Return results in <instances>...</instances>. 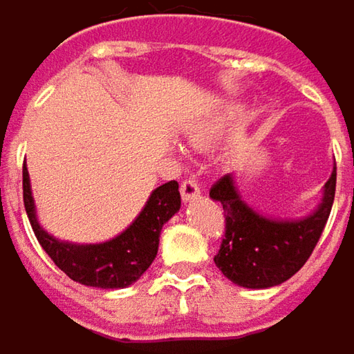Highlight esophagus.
I'll return each instance as SVG.
<instances>
[{"label": "esophagus", "mask_w": 354, "mask_h": 354, "mask_svg": "<svg viewBox=\"0 0 354 354\" xmlns=\"http://www.w3.org/2000/svg\"><path fill=\"white\" fill-rule=\"evenodd\" d=\"M180 194H182V201L184 203H190V201H194V198H198L201 196V186H198V182L196 180H184L182 182V186H180Z\"/></svg>", "instance_id": "1"}]
</instances>
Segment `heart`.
Segmentation results:
<instances>
[{"label": "heart", "instance_id": "1", "mask_svg": "<svg viewBox=\"0 0 354 354\" xmlns=\"http://www.w3.org/2000/svg\"><path fill=\"white\" fill-rule=\"evenodd\" d=\"M201 138H203L201 133H192V136H190V140H192V142H201Z\"/></svg>", "mask_w": 354, "mask_h": 354}]
</instances>
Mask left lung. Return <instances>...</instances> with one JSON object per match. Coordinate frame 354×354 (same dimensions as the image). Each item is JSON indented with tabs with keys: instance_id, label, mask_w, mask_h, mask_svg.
<instances>
[{
	"instance_id": "8db88e82",
	"label": "left lung",
	"mask_w": 354,
	"mask_h": 354,
	"mask_svg": "<svg viewBox=\"0 0 354 354\" xmlns=\"http://www.w3.org/2000/svg\"><path fill=\"white\" fill-rule=\"evenodd\" d=\"M335 190L337 166L314 212L302 218H270L243 201L231 174L218 178L209 192L225 210V237L214 255L216 268L233 283L251 290L283 283L312 255L333 209Z\"/></svg>"
}]
</instances>
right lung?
Instances as JSON below:
<instances>
[{
	"label": "right lung",
	"instance_id": "obj_1",
	"mask_svg": "<svg viewBox=\"0 0 354 354\" xmlns=\"http://www.w3.org/2000/svg\"><path fill=\"white\" fill-rule=\"evenodd\" d=\"M21 176H24V207L38 243L48 253L50 259L71 279L91 288L119 290L138 281L158 255L160 233L164 223H168L180 210L178 182L170 180L158 186L149 194L138 218L117 237L93 245L58 241L38 223L26 162H24Z\"/></svg>",
	"mask_w": 354,
	"mask_h": 354
}]
</instances>
